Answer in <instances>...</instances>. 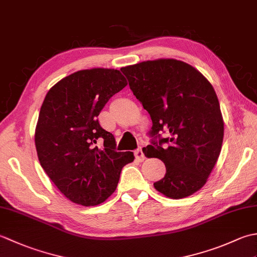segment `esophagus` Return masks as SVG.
Wrapping results in <instances>:
<instances>
[{
    "label": "esophagus",
    "mask_w": 257,
    "mask_h": 257,
    "mask_svg": "<svg viewBox=\"0 0 257 257\" xmlns=\"http://www.w3.org/2000/svg\"><path fill=\"white\" fill-rule=\"evenodd\" d=\"M135 157H136V159H137L138 161H144L146 159L144 151H143V149H141V148H139V149H137V150L135 151Z\"/></svg>",
    "instance_id": "obj_1"
}]
</instances>
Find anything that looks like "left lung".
<instances>
[{"label":"left lung","instance_id":"8db88e82","mask_svg":"<svg viewBox=\"0 0 257 257\" xmlns=\"http://www.w3.org/2000/svg\"><path fill=\"white\" fill-rule=\"evenodd\" d=\"M130 89L149 112L151 135L171 136L144 148L166 165L154 187L170 199L192 195L216 165L224 136L220 102L211 83L182 61L159 58L121 68Z\"/></svg>","mask_w":257,"mask_h":257}]
</instances>
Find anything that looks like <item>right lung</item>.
<instances>
[{
	"label": "right lung",
	"instance_id": "obj_1",
	"mask_svg": "<svg viewBox=\"0 0 257 257\" xmlns=\"http://www.w3.org/2000/svg\"><path fill=\"white\" fill-rule=\"evenodd\" d=\"M127 84L118 69H83L59 80L43 101L35 129L38 160L56 188L76 204L106 201L117 188L121 169L135 159L132 151L114 150L113 136L97 119Z\"/></svg>",
	"mask_w": 257,
	"mask_h": 257
}]
</instances>
